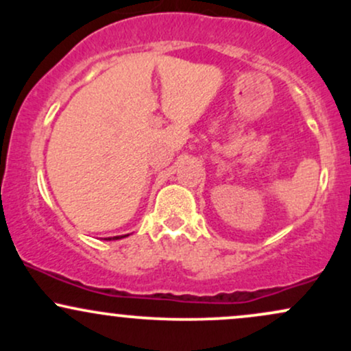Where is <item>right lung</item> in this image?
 Segmentation results:
<instances>
[{
  "instance_id": "1",
  "label": "right lung",
  "mask_w": 351,
  "mask_h": 351,
  "mask_svg": "<svg viewBox=\"0 0 351 351\" xmlns=\"http://www.w3.org/2000/svg\"><path fill=\"white\" fill-rule=\"evenodd\" d=\"M120 237H125V236H114V237H108V239H120Z\"/></svg>"
}]
</instances>
